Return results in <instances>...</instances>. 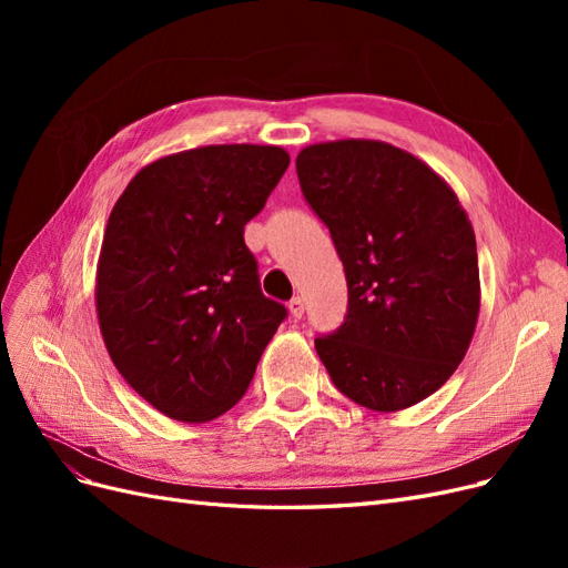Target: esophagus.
I'll list each match as a JSON object with an SVG mask.
<instances>
[{"label":"esophagus","mask_w":568,"mask_h":568,"mask_svg":"<svg viewBox=\"0 0 568 568\" xmlns=\"http://www.w3.org/2000/svg\"><path fill=\"white\" fill-rule=\"evenodd\" d=\"M303 311H305V305H303V298H301V296L288 301V315H291V317L301 320V317H303Z\"/></svg>","instance_id":"1"}]
</instances>
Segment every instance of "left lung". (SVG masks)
Returning a JSON list of instances; mask_svg holds the SVG:
<instances>
[{"label":"left lung","instance_id":"1","mask_svg":"<svg viewBox=\"0 0 568 568\" xmlns=\"http://www.w3.org/2000/svg\"><path fill=\"white\" fill-rule=\"evenodd\" d=\"M305 201L346 270L348 315L315 351L334 386L374 412L417 405L450 379L480 311L476 236L453 186L379 140L301 149Z\"/></svg>","mask_w":568,"mask_h":568}]
</instances>
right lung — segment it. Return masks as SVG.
Instances as JSON below:
<instances>
[{
  "instance_id": "add662e5",
  "label": "right lung",
  "mask_w": 568,
  "mask_h": 568,
  "mask_svg": "<svg viewBox=\"0 0 568 568\" xmlns=\"http://www.w3.org/2000/svg\"><path fill=\"white\" fill-rule=\"evenodd\" d=\"M288 168L270 144H211L151 161L115 201L94 303L123 379L165 417L203 424L246 393L286 317L265 298L244 225Z\"/></svg>"
}]
</instances>
